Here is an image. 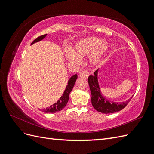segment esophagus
Here are the masks:
<instances>
[{"label": "esophagus", "mask_w": 154, "mask_h": 154, "mask_svg": "<svg viewBox=\"0 0 154 154\" xmlns=\"http://www.w3.org/2000/svg\"><path fill=\"white\" fill-rule=\"evenodd\" d=\"M79 76L81 77V78H84L85 79H87L88 78V75H87V74L83 73V72H81L80 74V75H79Z\"/></svg>", "instance_id": "obj_1"}]
</instances>
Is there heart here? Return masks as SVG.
<instances>
[{"instance_id":"heart-1","label":"heart","mask_w":154,"mask_h":154,"mask_svg":"<svg viewBox=\"0 0 154 154\" xmlns=\"http://www.w3.org/2000/svg\"><path fill=\"white\" fill-rule=\"evenodd\" d=\"M109 48V44L106 41L97 37H88L78 42L74 51H67L66 57L70 63H78L80 58L89 56L88 62L90 65L96 67L101 63Z\"/></svg>"}]
</instances>
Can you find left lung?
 <instances>
[{"label": "left lung", "instance_id": "1", "mask_svg": "<svg viewBox=\"0 0 154 154\" xmlns=\"http://www.w3.org/2000/svg\"><path fill=\"white\" fill-rule=\"evenodd\" d=\"M99 69H97L94 72V75L90 76L88 78V85L90 87L91 92V102L93 107L99 112L103 114L114 113L116 112L122 110L127 105L129 101L131 100L133 96L127 101H123L122 103H118V102L110 101L103 95L101 91L98 83V74Z\"/></svg>", "mask_w": 154, "mask_h": 154}]
</instances>
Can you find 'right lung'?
I'll return each instance as SVG.
<instances>
[{
  "label": "right lung",
  "mask_w": 154,
  "mask_h": 154,
  "mask_svg": "<svg viewBox=\"0 0 154 154\" xmlns=\"http://www.w3.org/2000/svg\"><path fill=\"white\" fill-rule=\"evenodd\" d=\"M46 36H47V34L42 35L38 37V38H36L33 42H32L31 44V45H32L36 42H38L43 40L44 38H45ZM77 78H78L77 74L73 75L70 78L68 81L67 85L66 87V90L64 91L62 96L60 97V99L56 102L55 103L51 105L49 107H47V108L44 109H40V111L43 112H45V113H55L57 112L62 110L64 107L66 106L67 103V102L69 101V94L70 92H71L74 84H75Z\"/></svg>",
  "instance_id": "obj_1"
}]
</instances>
